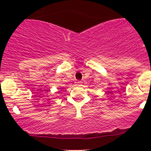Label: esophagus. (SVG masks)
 <instances>
[{
  "label": "esophagus",
  "mask_w": 151,
  "mask_h": 151,
  "mask_svg": "<svg viewBox=\"0 0 151 151\" xmlns=\"http://www.w3.org/2000/svg\"><path fill=\"white\" fill-rule=\"evenodd\" d=\"M77 85H78V86H82V85H83V82L82 81L77 82Z\"/></svg>",
  "instance_id": "1"
}]
</instances>
